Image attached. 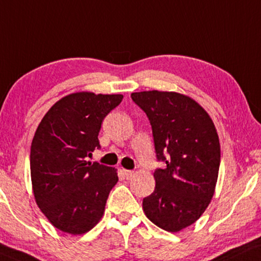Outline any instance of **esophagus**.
Returning <instances> with one entry per match:
<instances>
[{
	"label": "esophagus",
	"instance_id": "34e87169",
	"mask_svg": "<svg viewBox=\"0 0 261 261\" xmlns=\"http://www.w3.org/2000/svg\"><path fill=\"white\" fill-rule=\"evenodd\" d=\"M122 172H123V175H124L125 179H132L134 176V174H136L133 170H128V169H123Z\"/></svg>",
	"mask_w": 261,
	"mask_h": 261
}]
</instances>
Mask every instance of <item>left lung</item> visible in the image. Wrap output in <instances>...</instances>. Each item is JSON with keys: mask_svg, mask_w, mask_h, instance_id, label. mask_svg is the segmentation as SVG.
<instances>
[{"mask_svg": "<svg viewBox=\"0 0 261 261\" xmlns=\"http://www.w3.org/2000/svg\"><path fill=\"white\" fill-rule=\"evenodd\" d=\"M152 127L156 156L166 162L153 173L155 191L143 199L153 224L178 232L199 219L213 198L220 166V144L208 112L176 92L132 93Z\"/></svg>", "mask_w": 261, "mask_h": 261, "instance_id": "left-lung-1", "label": "left lung"}]
</instances>
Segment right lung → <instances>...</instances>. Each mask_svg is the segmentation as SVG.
<instances>
[{
  "mask_svg": "<svg viewBox=\"0 0 261 261\" xmlns=\"http://www.w3.org/2000/svg\"><path fill=\"white\" fill-rule=\"evenodd\" d=\"M122 99V94L72 93L38 124L30 151L32 190L42 213L63 232H88L104 215L117 169L86 157L100 147L101 122Z\"/></svg>",
  "mask_w": 261,
  "mask_h": 261,
  "instance_id": "add662e5",
  "label": "right lung"
}]
</instances>
